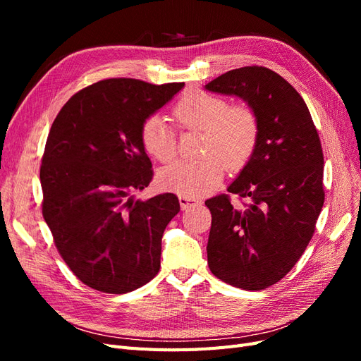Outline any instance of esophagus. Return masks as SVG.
Here are the masks:
<instances>
[{"label":"esophagus","mask_w":361,"mask_h":361,"mask_svg":"<svg viewBox=\"0 0 361 361\" xmlns=\"http://www.w3.org/2000/svg\"><path fill=\"white\" fill-rule=\"evenodd\" d=\"M179 203H180V207L185 211V209H191V207H197L202 204L200 200H195V199H188V197H179Z\"/></svg>","instance_id":"esophagus-1"}]
</instances>
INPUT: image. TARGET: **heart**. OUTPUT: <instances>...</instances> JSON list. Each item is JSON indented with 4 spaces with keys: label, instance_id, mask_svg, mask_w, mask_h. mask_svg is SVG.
Here are the masks:
<instances>
[{
    "label": "heart",
    "instance_id": "1",
    "mask_svg": "<svg viewBox=\"0 0 361 361\" xmlns=\"http://www.w3.org/2000/svg\"><path fill=\"white\" fill-rule=\"evenodd\" d=\"M174 117L185 128L203 130L200 159H178L159 170L164 190L182 197L197 199L218 188L224 168L238 171L253 157L259 140V122L247 105L228 106L221 96L202 90L185 93L174 106ZM140 140L149 155L161 162L176 154V134L164 117H147L140 129Z\"/></svg>",
    "mask_w": 361,
    "mask_h": 361
}]
</instances>
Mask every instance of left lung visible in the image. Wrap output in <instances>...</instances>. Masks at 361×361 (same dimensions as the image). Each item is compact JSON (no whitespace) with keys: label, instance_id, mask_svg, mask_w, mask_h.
<instances>
[{"label":"left lung","instance_id":"left-lung-1","mask_svg":"<svg viewBox=\"0 0 361 361\" xmlns=\"http://www.w3.org/2000/svg\"><path fill=\"white\" fill-rule=\"evenodd\" d=\"M204 89L243 99L259 122L255 154L227 188L248 204L236 207L227 194L204 202L207 265L228 285L262 290L288 274L313 236L325 195L319 135L300 93L274 71L233 69Z\"/></svg>","mask_w":361,"mask_h":361}]
</instances>
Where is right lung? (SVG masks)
Here are the masks:
<instances>
[{"instance_id":"right-lung-1","label":"right lung","mask_w":361,"mask_h":361,"mask_svg":"<svg viewBox=\"0 0 361 361\" xmlns=\"http://www.w3.org/2000/svg\"><path fill=\"white\" fill-rule=\"evenodd\" d=\"M183 85L104 80L73 94L51 126L40 167L43 218L71 271L96 290L126 293L158 274L179 200L130 192L154 176L141 125Z\"/></svg>"}]
</instances>
